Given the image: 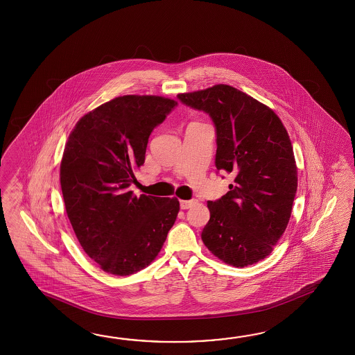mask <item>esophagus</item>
Segmentation results:
<instances>
[{
  "mask_svg": "<svg viewBox=\"0 0 355 355\" xmlns=\"http://www.w3.org/2000/svg\"><path fill=\"white\" fill-rule=\"evenodd\" d=\"M196 203V200H180L181 209H189L190 207H193Z\"/></svg>",
  "mask_w": 355,
  "mask_h": 355,
  "instance_id": "34e87169",
  "label": "esophagus"
}]
</instances>
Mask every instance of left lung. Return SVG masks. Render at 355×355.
I'll return each mask as SVG.
<instances>
[{"label": "left lung", "instance_id": "left-lung-1", "mask_svg": "<svg viewBox=\"0 0 355 355\" xmlns=\"http://www.w3.org/2000/svg\"><path fill=\"white\" fill-rule=\"evenodd\" d=\"M211 116L217 136L216 167L234 175L230 191L208 202L211 218L202 240L226 264L263 260L287 228L297 191L293 147L278 115L228 85L179 94Z\"/></svg>", "mask_w": 355, "mask_h": 355}]
</instances>
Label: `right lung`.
Listing matches in <instances>:
<instances>
[{"label": "right lung", "instance_id": "add662e5", "mask_svg": "<svg viewBox=\"0 0 355 355\" xmlns=\"http://www.w3.org/2000/svg\"><path fill=\"white\" fill-rule=\"evenodd\" d=\"M176 105L162 96H119L83 115L68 137L60 162L66 211L80 245L104 272L142 270L174 226L176 198H138L129 187L152 130Z\"/></svg>", "mask_w": 355, "mask_h": 355}]
</instances>
